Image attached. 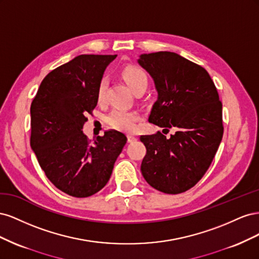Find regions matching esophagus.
I'll return each instance as SVG.
<instances>
[{
	"instance_id": "1",
	"label": "esophagus",
	"mask_w": 259,
	"mask_h": 259,
	"mask_svg": "<svg viewBox=\"0 0 259 259\" xmlns=\"http://www.w3.org/2000/svg\"><path fill=\"white\" fill-rule=\"evenodd\" d=\"M137 140V137L136 136H134V135H127V142L128 143H134V142H136Z\"/></svg>"
}]
</instances>
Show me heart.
Wrapping results in <instances>:
<instances>
[{"label":"heart","mask_w":259,"mask_h":259,"mask_svg":"<svg viewBox=\"0 0 259 259\" xmlns=\"http://www.w3.org/2000/svg\"><path fill=\"white\" fill-rule=\"evenodd\" d=\"M122 77L127 83L131 90L137 93L140 90H146L148 86V76L143 69L136 66H127L121 71ZM107 82L105 79L100 80L97 88V101L103 103L105 99V93ZM139 115L135 111H125L121 109H115L107 116L106 123L109 126L123 132H133L136 128V123Z\"/></svg>","instance_id":"1"}]
</instances>
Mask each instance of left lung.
<instances>
[{"label":"left lung","mask_w":259,"mask_h":259,"mask_svg":"<svg viewBox=\"0 0 259 259\" xmlns=\"http://www.w3.org/2000/svg\"><path fill=\"white\" fill-rule=\"evenodd\" d=\"M138 64L153 77L159 97L148 121L164 130L142 135V173L154 189L183 193L204 176L224 134L223 105L206 70L171 52L144 54Z\"/></svg>","instance_id":"8db88e82"}]
</instances>
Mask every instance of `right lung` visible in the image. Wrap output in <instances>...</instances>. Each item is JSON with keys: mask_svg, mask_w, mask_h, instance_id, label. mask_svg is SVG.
<instances>
[{"mask_svg": "<svg viewBox=\"0 0 259 259\" xmlns=\"http://www.w3.org/2000/svg\"><path fill=\"white\" fill-rule=\"evenodd\" d=\"M116 55H80L46 75L31 104V148L50 182L74 198L107 185L126 136L111 130L91 142L82 128L97 88Z\"/></svg>", "mask_w": 259, "mask_h": 259, "instance_id": "1", "label": "right lung"}]
</instances>
